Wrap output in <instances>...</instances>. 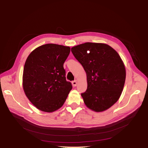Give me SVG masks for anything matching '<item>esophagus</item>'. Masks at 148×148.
I'll return each mask as SVG.
<instances>
[{"label": "esophagus", "instance_id": "1", "mask_svg": "<svg viewBox=\"0 0 148 148\" xmlns=\"http://www.w3.org/2000/svg\"><path fill=\"white\" fill-rule=\"evenodd\" d=\"M77 82L76 81V80H75V81H73L72 82V85H73V86H77Z\"/></svg>", "mask_w": 148, "mask_h": 148}]
</instances>
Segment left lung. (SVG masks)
Returning <instances> with one entry per match:
<instances>
[{
  "label": "left lung",
  "instance_id": "left-lung-1",
  "mask_svg": "<svg viewBox=\"0 0 148 148\" xmlns=\"http://www.w3.org/2000/svg\"><path fill=\"white\" fill-rule=\"evenodd\" d=\"M71 51L86 73L88 87L82 93L85 105L98 112L108 109L119 100L126 78L119 53L107 44L93 42L79 44Z\"/></svg>",
  "mask_w": 148,
  "mask_h": 148
}]
</instances>
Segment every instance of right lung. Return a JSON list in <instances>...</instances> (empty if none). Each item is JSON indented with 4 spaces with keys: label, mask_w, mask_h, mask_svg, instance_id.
<instances>
[{
    "label": "right lung",
    "mask_w": 148,
    "mask_h": 148,
    "mask_svg": "<svg viewBox=\"0 0 148 148\" xmlns=\"http://www.w3.org/2000/svg\"><path fill=\"white\" fill-rule=\"evenodd\" d=\"M70 48L56 44L41 46L26 59L23 75L25 95L36 108L52 112L63 106L72 85L67 82L64 64Z\"/></svg>",
    "instance_id": "obj_1"
}]
</instances>
